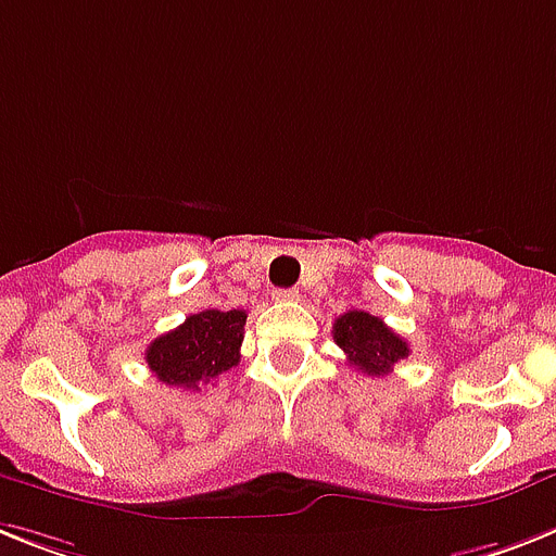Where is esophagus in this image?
<instances>
[{"mask_svg":"<svg viewBox=\"0 0 556 556\" xmlns=\"http://www.w3.org/2000/svg\"><path fill=\"white\" fill-rule=\"evenodd\" d=\"M273 298L278 301V304H292V301L301 298V292H298V289H275Z\"/></svg>","mask_w":556,"mask_h":556,"instance_id":"1","label":"esophagus"}]
</instances>
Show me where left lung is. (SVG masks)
<instances>
[{
	"mask_svg": "<svg viewBox=\"0 0 556 556\" xmlns=\"http://www.w3.org/2000/svg\"><path fill=\"white\" fill-rule=\"evenodd\" d=\"M332 338L343 350L350 366L371 378L389 375L397 361L409 357V343L369 312H343L332 324Z\"/></svg>",
	"mask_w": 556,
	"mask_h": 556,
	"instance_id": "8db88e82",
	"label": "left lung"
}]
</instances>
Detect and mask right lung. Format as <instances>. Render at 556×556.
<instances>
[{
  "instance_id": "add662e5",
  "label": "right lung",
  "mask_w": 556,
  "mask_h": 556,
  "mask_svg": "<svg viewBox=\"0 0 556 556\" xmlns=\"http://www.w3.org/2000/svg\"><path fill=\"white\" fill-rule=\"evenodd\" d=\"M247 312L204 309L176 327L159 334L144 352V361L155 378L176 389H192L222 378L224 371L241 361Z\"/></svg>"
}]
</instances>
